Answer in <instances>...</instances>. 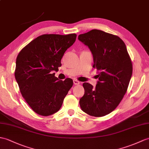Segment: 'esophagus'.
<instances>
[{
  "label": "esophagus",
  "mask_w": 149,
  "mask_h": 149,
  "mask_svg": "<svg viewBox=\"0 0 149 149\" xmlns=\"http://www.w3.org/2000/svg\"><path fill=\"white\" fill-rule=\"evenodd\" d=\"M73 82H74V84L75 85H79V84H81V82H79V81H78L77 80H74Z\"/></svg>",
  "instance_id": "34e87169"
}]
</instances>
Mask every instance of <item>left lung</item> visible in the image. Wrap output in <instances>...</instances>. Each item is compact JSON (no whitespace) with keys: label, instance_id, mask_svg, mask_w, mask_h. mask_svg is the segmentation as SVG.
<instances>
[{"label":"left lung","instance_id":"obj_1","mask_svg":"<svg viewBox=\"0 0 149 149\" xmlns=\"http://www.w3.org/2000/svg\"><path fill=\"white\" fill-rule=\"evenodd\" d=\"M91 50L98 71L96 87L83 83L84 95L79 100L83 112L94 117L112 112L121 102L128 88L133 65L126 46L118 36L100 30H92L79 36Z\"/></svg>","mask_w":149,"mask_h":149}]
</instances>
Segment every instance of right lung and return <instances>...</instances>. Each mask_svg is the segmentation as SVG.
<instances>
[{"mask_svg": "<svg viewBox=\"0 0 149 149\" xmlns=\"http://www.w3.org/2000/svg\"><path fill=\"white\" fill-rule=\"evenodd\" d=\"M77 35L44 34L31 41L16 58L15 79L21 94L34 112L48 116L60 109L73 86L72 79L58 80L53 72L61 67L65 52Z\"/></svg>", "mask_w": 149, "mask_h": 149, "instance_id": "1", "label": "right lung"}]
</instances>
